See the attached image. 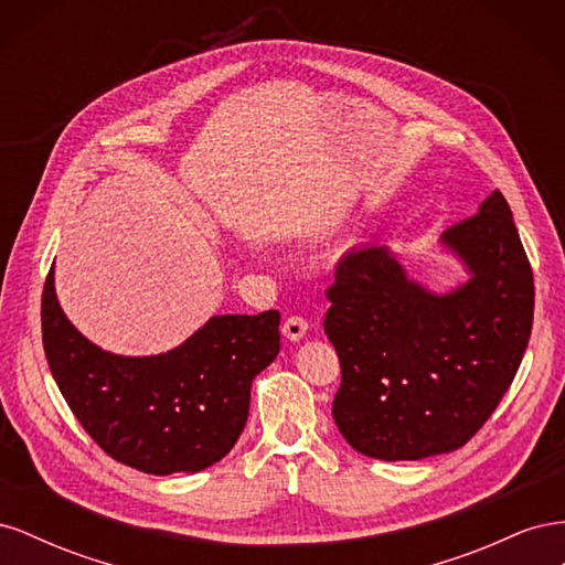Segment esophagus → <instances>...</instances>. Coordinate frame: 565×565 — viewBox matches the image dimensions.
<instances>
[{
  "instance_id": "34e87169",
  "label": "esophagus",
  "mask_w": 565,
  "mask_h": 565,
  "mask_svg": "<svg viewBox=\"0 0 565 565\" xmlns=\"http://www.w3.org/2000/svg\"><path fill=\"white\" fill-rule=\"evenodd\" d=\"M306 332H309V322H306V318H301V316H289V318H285V322H282V334H285L289 341H299Z\"/></svg>"
}]
</instances>
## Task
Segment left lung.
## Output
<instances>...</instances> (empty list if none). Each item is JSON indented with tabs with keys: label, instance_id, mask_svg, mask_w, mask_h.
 Segmentation results:
<instances>
[{
	"label": "left lung",
	"instance_id": "1",
	"mask_svg": "<svg viewBox=\"0 0 565 565\" xmlns=\"http://www.w3.org/2000/svg\"><path fill=\"white\" fill-rule=\"evenodd\" d=\"M471 270L431 295L386 247L341 256L324 334L341 365L332 415L361 455L413 461L469 443L516 377L533 330V268L509 204L494 191L443 233Z\"/></svg>",
	"mask_w": 565,
	"mask_h": 565
}]
</instances>
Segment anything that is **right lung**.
Returning a JSON list of instances; mask_svg holds the SVG:
<instances>
[{"label":"right lung","mask_w":565,"mask_h":565,"mask_svg":"<svg viewBox=\"0 0 565 565\" xmlns=\"http://www.w3.org/2000/svg\"><path fill=\"white\" fill-rule=\"evenodd\" d=\"M278 324V311L214 316L172 351L125 358L65 318L54 266L42 292V344L67 407L100 450L152 476L202 471L231 452L252 382L280 351Z\"/></svg>","instance_id":"1"}]
</instances>
